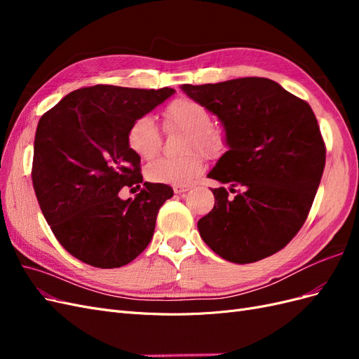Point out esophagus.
Returning <instances> with one entry per match:
<instances>
[{
    "label": "esophagus",
    "mask_w": 359,
    "mask_h": 359,
    "mask_svg": "<svg viewBox=\"0 0 359 359\" xmlns=\"http://www.w3.org/2000/svg\"><path fill=\"white\" fill-rule=\"evenodd\" d=\"M190 189H191L190 184H177V186H173V191H175L177 194L187 191V190H190Z\"/></svg>",
    "instance_id": "34e87169"
}]
</instances>
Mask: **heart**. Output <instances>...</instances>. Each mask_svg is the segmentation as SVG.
I'll return each instance as SVG.
<instances>
[{
  "mask_svg": "<svg viewBox=\"0 0 359 359\" xmlns=\"http://www.w3.org/2000/svg\"><path fill=\"white\" fill-rule=\"evenodd\" d=\"M166 128L186 130L182 137V151H189L181 157H161L149 163L145 175L151 182L158 184H186L199 175L205 166L206 154H215L223 147V137L211 126L212 116L208 107L201 102L180 97L170 102L165 112ZM127 145L140 158H153L160 149L161 137L156 119L149 115H140L133 119L127 130Z\"/></svg>",
  "mask_w": 359,
  "mask_h": 359,
  "instance_id": "1",
  "label": "heart"
}]
</instances>
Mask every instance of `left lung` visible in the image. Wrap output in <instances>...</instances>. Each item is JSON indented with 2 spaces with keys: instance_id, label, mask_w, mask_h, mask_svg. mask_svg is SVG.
<instances>
[{
  "instance_id": "8db88e82",
  "label": "left lung",
  "mask_w": 359,
  "mask_h": 359,
  "mask_svg": "<svg viewBox=\"0 0 359 359\" xmlns=\"http://www.w3.org/2000/svg\"><path fill=\"white\" fill-rule=\"evenodd\" d=\"M181 88L220 118L229 145L208 173L223 186L211 189L214 208L198 222L202 240L233 264L280 252L306 223L325 168L310 104L266 78Z\"/></svg>"
}]
</instances>
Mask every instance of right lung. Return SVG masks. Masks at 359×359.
<instances>
[{"label": "right lung", "instance_id": "1", "mask_svg": "<svg viewBox=\"0 0 359 359\" xmlns=\"http://www.w3.org/2000/svg\"><path fill=\"white\" fill-rule=\"evenodd\" d=\"M175 90L95 85L74 90L43 114L34 139L32 186L58 243L81 262L118 268L149 244L168 184L140 182V157L127 145L133 119ZM139 189L135 200L117 196Z\"/></svg>", "mask_w": 359, "mask_h": 359}]
</instances>
